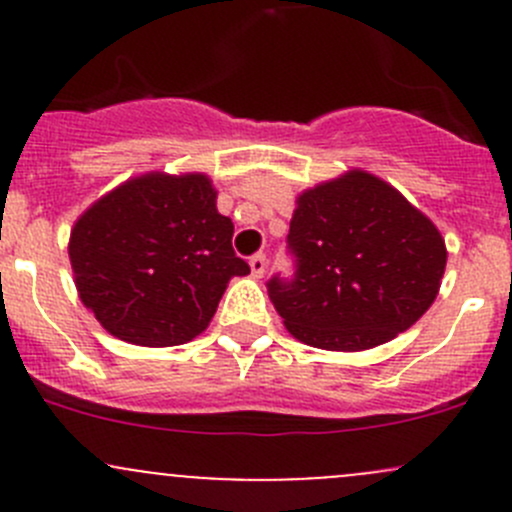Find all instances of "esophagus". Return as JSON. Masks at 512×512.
I'll list each match as a JSON object with an SVG mask.
<instances>
[{
	"label": "esophagus",
	"mask_w": 512,
	"mask_h": 512,
	"mask_svg": "<svg viewBox=\"0 0 512 512\" xmlns=\"http://www.w3.org/2000/svg\"><path fill=\"white\" fill-rule=\"evenodd\" d=\"M250 270H252V275L255 277H262L265 275V270H267V257L262 255H255V257H250Z\"/></svg>",
	"instance_id": "1"
}]
</instances>
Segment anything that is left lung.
Returning <instances> with one entry per match:
<instances>
[{
  "mask_svg": "<svg viewBox=\"0 0 512 512\" xmlns=\"http://www.w3.org/2000/svg\"><path fill=\"white\" fill-rule=\"evenodd\" d=\"M287 247L294 277L267 282L287 332L327 352L391 342L426 314L446 270L438 227L366 170L304 190Z\"/></svg>",
  "mask_w": 512,
  "mask_h": 512,
  "instance_id": "1",
  "label": "left lung"
}]
</instances>
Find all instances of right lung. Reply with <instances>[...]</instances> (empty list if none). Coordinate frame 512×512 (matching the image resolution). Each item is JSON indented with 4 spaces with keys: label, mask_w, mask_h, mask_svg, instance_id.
Instances as JSON below:
<instances>
[{
    "label": "right lung",
    "mask_w": 512,
    "mask_h": 512,
    "mask_svg": "<svg viewBox=\"0 0 512 512\" xmlns=\"http://www.w3.org/2000/svg\"><path fill=\"white\" fill-rule=\"evenodd\" d=\"M215 200L208 175L156 170L121 183L76 220V289L108 334L178 347L208 329L227 282L250 272Z\"/></svg>",
    "instance_id": "1"
}]
</instances>
